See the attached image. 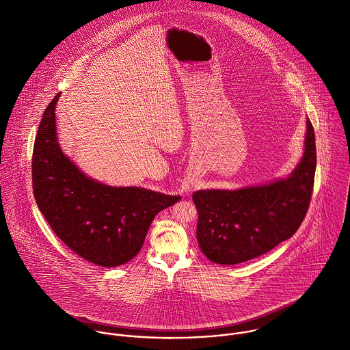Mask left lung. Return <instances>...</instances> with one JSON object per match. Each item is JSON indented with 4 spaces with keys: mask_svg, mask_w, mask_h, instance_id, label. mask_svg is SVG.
Instances as JSON below:
<instances>
[{
    "mask_svg": "<svg viewBox=\"0 0 350 350\" xmlns=\"http://www.w3.org/2000/svg\"><path fill=\"white\" fill-rule=\"evenodd\" d=\"M315 169V131L307 120L304 155L286 178L236 191L193 192L202 252L214 263L230 266L255 259L291 239L308 211Z\"/></svg>",
    "mask_w": 350,
    "mask_h": 350,
    "instance_id": "obj_1",
    "label": "left lung"
}]
</instances>
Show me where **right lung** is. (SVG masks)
I'll return each instance as SVG.
<instances>
[{
    "label": "right lung",
    "mask_w": 350,
    "mask_h": 350,
    "mask_svg": "<svg viewBox=\"0 0 350 350\" xmlns=\"http://www.w3.org/2000/svg\"><path fill=\"white\" fill-rule=\"evenodd\" d=\"M57 94L44 109L32 152L35 202L53 232L75 254L102 266L133 259L155 215L181 196L139 187H110L87 177L61 150Z\"/></svg>",
    "instance_id": "right-lung-1"
}]
</instances>
